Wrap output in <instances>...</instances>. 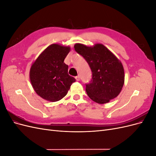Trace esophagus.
<instances>
[{"mask_svg":"<svg viewBox=\"0 0 156 156\" xmlns=\"http://www.w3.org/2000/svg\"><path fill=\"white\" fill-rule=\"evenodd\" d=\"M75 79H76V80H77V81H80V77H79V75H77V76L75 77Z\"/></svg>","mask_w":156,"mask_h":156,"instance_id":"1","label":"esophagus"}]
</instances>
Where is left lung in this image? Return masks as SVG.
<instances>
[{
  "mask_svg": "<svg viewBox=\"0 0 156 156\" xmlns=\"http://www.w3.org/2000/svg\"><path fill=\"white\" fill-rule=\"evenodd\" d=\"M74 49L83 56L92 72L86 85L88 97L100 104L108 103L120 93L124 84V69L120 60L101 44L87 46L75 44Z\"/></svg>",
  "mask_w": 156,
  "mask_h": 156,
  "instance_id": "1",
  "label": "left lung"
}]
</instances>
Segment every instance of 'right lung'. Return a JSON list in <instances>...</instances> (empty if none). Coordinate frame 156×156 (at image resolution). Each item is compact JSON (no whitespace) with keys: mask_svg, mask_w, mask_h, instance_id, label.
Returning <instances> with one entry per match:
<instances>
[{"mask_svg":"<svg viewBox=\"0 0 156 156\" xmlns=\"http://www.w3.org/2000/svg\"><path fill=\"white\" fill-rule=\"evenodd\" d=\"M70 51L69 46L58 44L48 46L31 65L29 77L36 93L51 102L60 100L76 80L68 74L64 62Z\"/></svg>","mask_w":156,"mask_h":156,"instance_id":"right-lung-1","label":"right lung"}]
</instances>
